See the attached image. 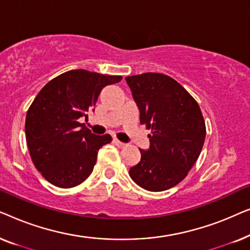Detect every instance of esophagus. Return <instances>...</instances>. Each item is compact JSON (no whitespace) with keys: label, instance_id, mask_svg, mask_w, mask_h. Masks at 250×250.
Listing matches in <instances>:
<instances>
[{"label":"esophagus","instance_id":"esophagus-1","mask_svg":"<svg viewBox=\"0 0 250 250\" xmlns=\"http://www.w3.org/2000/svg\"><path fill=\"white\" fill-rule=\"evenodd\" d=\"M114 143L117 146H119V148H123V146H126V143H124V142H121L119 141V140H117V139H114Z\"/></svg>","mask_w":250,"mask_h":250}]
</instances>
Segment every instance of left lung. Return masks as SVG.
Wrapping results in <instances>:
<instances>
[{
    "label": "left lung",
    "mask_w": 250,
    "mask_h": 250,
    "mask_svg": "<svg viewBox=\"0 0 250 250\" xmlns=\"http://www.w3.org/2000/svg\"><path fill=\"white\" fill-rule=\"evenodd\" d=\"M140 111V123L151 129L149 149L129 168V176L148 191L179 184L203 149L206 126L197 101L172 77L145 73L125 77Z\"/></svg>",
    "instance_id": "left-lung-1"
}]
</instances>
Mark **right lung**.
Masks as SVG:
<instances>
[{
  "mask_svg": "<svg viewBox=\"0 0 250 250\" xmlns=\"http://www.w3.org/2000/svg\"><path fill=\"white\" fill-rule=\"evenodd\" d=\"M122 76L75 69L59 75L39 92L27 111L25 133L34 165L53 186L73 188L91 175L99 149L111 142L78 119L94 111L102 88Z\"/></svg>",
  "mask_w": 250,
  "mask_h": 250,
  "instance_id": "add662e5",
  "label": "right lung"
}]
</instances>
